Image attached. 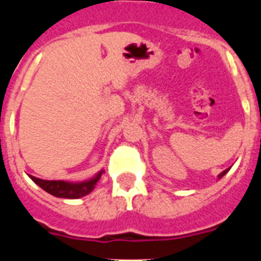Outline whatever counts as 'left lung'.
I'll return each instance as SVG.
<instances>
[{"label":"left lung","instance_id":"left-lung-1","mask_svg":"<svg viewBox=\"0 0 261 261\" xmlns=\"http://www.w3.org/2000/svg\"><path fill=\"white\" fill-rule=\"evenodd\" d=\"M229 170H230V168H227V170H225V171H223V172H221V174H220V175H218V177H220V179H221V177H222V176H223V175H225V174H226V172L229 171Z\"/></svg>","mask_w":261,"mask_h":261}]
</instances>
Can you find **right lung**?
<instances>
[{"instance_id": "right-lung-1", "label": "right lung", "mask_w": 261, "mask_h": 261, "mask_svg": "<svg viewBox=\"0 0 261 261\" xmlns=\"http://www.w3.org/2000/svg\"><path fill=\"white\" fill-rule=\"evenodd\" d=\"M102 172L105 171H100L91 180L84 181V183H68V181L62 180H43V179L31 176V175H30V177L39 187H41L45 192L56 196V197H62V199H80V197L86 196L87 193H90L95 188V184L98 183Z\"/></svg>"}]
</instances>
